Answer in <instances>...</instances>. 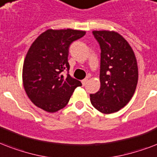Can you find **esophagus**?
Segmentation results:
<instances>
[{
    "mask_svg": "<svg viewBox=\"0 0 157 157\" xmlns=\"http://www.w3.org/2000/svg\"><path fill=\"white\" fill-rule=\"evenodd\" d=\"M87 82H88V78H84V79L82 80V85H83V86L87 84Z\"/></svg>",
    "mask_w": 157,
    "mask_h": 157,
    "instance_id": "obj_1",
    "label": "esophagus"
}]
</instances>
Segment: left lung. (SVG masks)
<instances>
[{
	"mask_svg": "<svg viewBox=\"0 0 157 157\" xmlns=\"http://www.w3.org/2000/svg\"><path fill=\"white\" fill-rule=\"evenodd\" d=\"M101 47L100 89L90 95L93 107L104 114L117 112L135 92L138 69L128 42L115 31H92Z\"/></svg>",
	"mask_w": 157,
	"mask_h": 157,
	"instance_id": "obj_1",
	"label": "left lung"
}]
</instances>
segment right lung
Masks as SVG:
<instances>
[{
	"mask_svg": "<svg viewBox=\"0 0 157 157\" xmlns=\"http://www.w3.org/2000/svg\"><path fill=\"white\" fill-rule=\"evenodd\" d=\"M85 33L71 29H48L33 42L24 59L22 77L27 95L37 107L56 112L67 105L75 88L82 85L62 72L70 70V44Z\"/></svg>",
	"mask_w": 157,
	"mask_h": 157,
	"instance_id": "add662e5",
	"label": "right lung"
}]
</instances>
